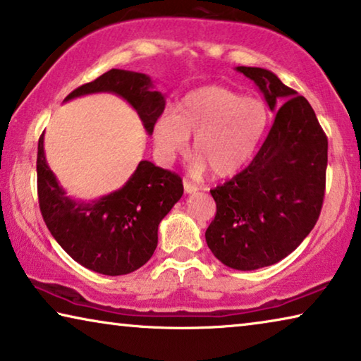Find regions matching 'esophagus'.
Here are the masks:
<instances>
[{"label": "esophagus", "mask_w": 361, "mask_h": 361, "mask_svg": "<svg viewBox=\"0 0 361 361\" xmlns=\"http://www.w3.org/2000/svg\"><path fill=\"white\" fill-rule=\"evenodd\" d=\"M184 190H185V193H197L200 188H198V185H195L193 184V182H190V180H184Z\"/></svg>", "instance_id": "1"}]
</instances>
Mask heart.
<instances>
[{
  "instance_id": "obj_1",
  "label": "heart",
  "mask_w": 361,
  "mask_h": 361,
  "mask_svg": "<svg viewBox=\"0 0 361 361\" xmlns=\"http://www.w3.org/2000/svg\"><path fill=\"white\" fill-rule=\"evenodd\" d=\"M269 113L259 98L242 97L223 87L197 88L176 104L174 113H163L153 124L158 158L171 163L193 135L192 169L216 176L235 174L262 143Z\"/></svg>"
}]
</instances>
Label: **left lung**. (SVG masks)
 Instances as JSON below:
<instances>
[{"instance_id": "left-lung-1", "label": "left lung", "mask_w": 361, "mask_h": 361, "mask_svg": "<svg viewBox=\"0 0 361 361\" xmlns=\"http://www.w3.org/2000/svg\"><path fill=\"white\" fill-rule=\"evenodd\" d=\"M235 71L255 82L276 118L253 161L209 190L216 216L204 237L221 263L253 271L281 262L314 227L324 198L328 138L307 98L273 72Z\"/></svg>"}]
</instances>
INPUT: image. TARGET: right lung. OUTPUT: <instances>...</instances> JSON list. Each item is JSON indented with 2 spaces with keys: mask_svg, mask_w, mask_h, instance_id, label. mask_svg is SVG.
I'll list each match as a JSON object with an SVG mask.
<instances>
[{
  "mask_svg": "<svg viewBox=\"0 0 361 361\" xmlns=\"http://www.w3.org/2000/svg\"><path fill=\"white\" fill-rule=\"evenodd\" d=\"M92 93H114L126 99L148 135L166 104L147 74L124 69L104 72L64 102ZM37 184L40 212L54 240L77 263L104 276L129 274L152 258L158 226L184 193L179 176L143 159L119 190L90 202L72 198L49 169L43 135L38 140Z\"/></svg>",
  "mask_w": 361,
  "mask_h": 361,
  "instance_id": "1",
  "label": "right lung"
}]
</instances>
